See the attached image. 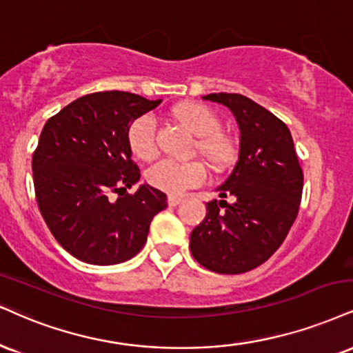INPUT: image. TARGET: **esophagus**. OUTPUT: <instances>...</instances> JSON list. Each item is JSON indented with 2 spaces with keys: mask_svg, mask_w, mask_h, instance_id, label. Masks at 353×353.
<instances>
[{
  "mask_svg": "<svg viewBox=\"0 0 353 353\" xmlns=\"http://www.w3.org/2000/svg\"><path fill=\"white\" fill-rule=\"evenodd\" d=\"M167 201H168L170 206H176V204H180L181 201H183V198H181V196H175V194H168Z\"/></svg>",
  "mask_w": 353,
  "mask_h": 353,
  "instance_id": "34e87169",
  "label": "esophagus"
}]
</instances>
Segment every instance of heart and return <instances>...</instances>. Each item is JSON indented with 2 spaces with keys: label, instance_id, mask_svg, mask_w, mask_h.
Here are the masks:
<instances>
[{
  "label": "heart",
  "instance_id": "1",
  "mask_svg": "<svg viewBox=\"0 0 353 353\" xmlns=\"http://www.w3.org/2000/svg\"><path fill=\"white\" fill-rule=\"evenodd\" d=\"M172 114L180 121L190 132L198 136L194 150L211 165L223 170L232 162V141L221 132V121L210 106L203 103H181L172 110ZM128 147L139 160H150L157 155V125L149 114L139 116L128 129ZM147 183L170 194H180L193 188L206 178V170L199 162H173L160 160L147 170Z\"/></svg>",
  "mask_w": 353,
  "mask_h": 353
}]
</instances>
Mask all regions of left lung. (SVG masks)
I'll use <instances>...</instances> for the list:
<instances>
[{
  "label": "left lung",
  "instance_id": "left-lung-1",
  "mask_svg": "<svg viewBox=\"0 0 353 353\" xmlns=\"http://www.w3.org/2000/svg\"><path fill=\"white\" fill-rule=\"evenodd\" d=\"M203 99L234 112L241 150L216 190L223 199L206 204V217L191 232L190 250L204 268L239 275L267 262L288 236L301 203L303 170L290 129L263 106L237 93Z\"/></svg>",
  "mask_w": 353,
  "mask_h": 353
}]
</instances>
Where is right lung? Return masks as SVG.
<instances>
[{
  "label": "right lung",
  "mask_w": 353,
  "mask_h": 353,
  "mask_svg": "<svg viewBox=\"0 0 353 353\" xmlns=\"http://www.w3.org/2000/svg\"><path fill=\"white\" fill-rule=\"evenodd\" d=\"M160 103L98 91L67 104L43 125L32 155L37 206L57 242L81 262L132 259L145 245L154 216L167 208V194L149 185L125 193L141 178L128 129Z\"/></svg>",
  "instance_id": "1"
}]
</instances>
